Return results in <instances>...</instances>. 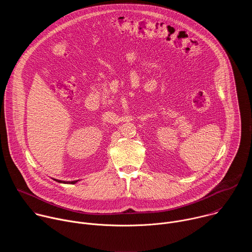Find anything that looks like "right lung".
<instances>
[{
	"mask_svg": "<svg viewBox=\"0 0 252 252\" xmlns=\"http://www.w3.org/2000/svg\"><path fill=\"white\" fill-rule=\"evenodd\" d=\"M55 181H57V182H59V183H63V184H76L78 181H75V182H67V183H65V182H62V181H58V179H55Z\"/></svg>",
	"mask_w": 252,
	"mask_h": 252,
	"instance_id": "add662e5",
	"label": "right lung"
}]
</instances>
